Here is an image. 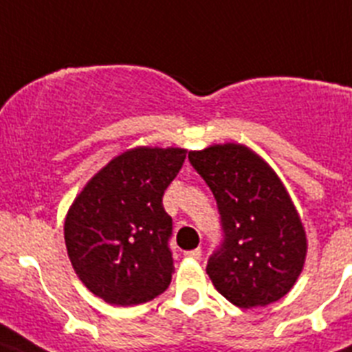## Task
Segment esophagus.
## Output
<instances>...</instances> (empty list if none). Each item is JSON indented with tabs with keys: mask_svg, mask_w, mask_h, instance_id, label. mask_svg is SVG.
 Returning a JSON list of instances; mask_svg holds the SVG:
<instances>
[{
	"mask_svg": "<svg viewBox=\"0 0 352 352\" xmlns=\"http://www.w3.org/2000/svg\"><path fill=\"white\" fill-rule=\"evenodd\" d=\"M201 256H203L201 248H195V250L185 252V257H190V259H201Z\"/></svg>",
	"mask_w": 352,
	"mask_h": 352,
	"instance_id": "esophagus-1",
	"label": "esophagus"
}]
</instances>
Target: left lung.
<instances>
[{"mask_svg": "<svg viewBox=\"0 0 352 352\" xmlns=\"http://www.w3.org/2000/svg\"><path fill=\"white\" fill-rule=\"evenodd\" d=\"M188 160L217 199L223 243L206 273L239 309L266 307L296 284L307 257V234L275 170L236 142L190 151Z\"/></svg>", "mask_w": 352, "mask_h": 352, "instance_id": "left-lung-1", "label": "left lung"}]
</instances>
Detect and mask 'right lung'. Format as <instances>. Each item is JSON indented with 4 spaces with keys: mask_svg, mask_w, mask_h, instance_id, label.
I'll use <instances>...</instances> for the list:
<instances>
[{
    "mask_svg": "<svg viewBox=\"0 0 352 352\" xmlns=\"http://www.w3.org/2000/svg\"><path fill=\"white\" fill-rule=\"evenodd\" d=\"M185 158L183 148L126 149L74 199L63 227L68 259L105 303H146L169 287L173 219L162 197Z\"/></svg>",
    "mask_w": 352,
    "mask_h": 352,
    "instance_id": "1",
    "label": "right lung"
}]
</instances>
